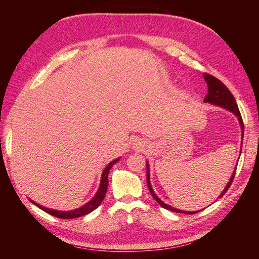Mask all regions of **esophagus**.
<instances>
[{"mask_svg": "<svg viewBox=\"0 0 259 259\" xmlns=\"http://www.w3.org/2000/svg\"><path fill=\"white\" fill-rule=\"evenodd\" d=\"M133 145H134L133 147H134L135 149H137V150H138V149H143L144 146H145L144 143H143V140H135V142L133 143Z\"/></svg>", "mask_w": 259, "mask_h": 259, "instance_id": "esophagus-1", "label": "esophagus"}]
</instances>
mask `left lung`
I'll return each mask as SVG.
<instances>
[{
  "label": "left lung",
  "instance_id": "obj_1",
  "mask_svg": "<svg viewBox=\"0 0 259 259\" xmlns=\"http://www.w3.org/2000/svg\"><path fill=\"white\" fill-rule=\"evenodd\" d=\"M203 77H204V81L206 82L207 84V95L205 96L204 98V103L206 104H210L213 106H217L219 108H223L225 109V110L231 112L233 115L237 116V119L239 121V124H240V127H241V135H242V143H243V135H244V125H243V121H242V117H241V114H240V111H239V108H238V105L236 103V99H234V97L232 96V94L230 93V91L226 88V86L219 81L218 79H216V77H214L213 75H209L207 73H204L203 74ZM240 150H242V148L240 149ZM240 155H241V151H240ZM147 185H148V188L149 190H150V193L152 194L153 199L159 203V204L166 208L168 210H173V211H176V213H185V214H195L198 213V211H201V210H183V209H178V208H175L173 206H170L168 204H166V203H164L158 195H156V193L153 191L152 189V186H151V183H150V167H149V162L147 161ZM238 165V163H237ZM237 165L236 167H234V170L233 173L229 179L228 184L226 185L225 189L223 190V192L219 194V198H222L223 195L227 192V190H228V188L230 187L232 180H233V177H234V174H236V168H237ZM214 203V202H213ZM211 203V204H213Z\"/></svg>",
  "mask_w": 259,
  "mask_h": 259
}]
</instances>
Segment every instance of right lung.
<instances>
[{
	"label": "right lung",
	"instance_id": "add662e5",
	"mask_svg": "<svg viewBox=\"0 0 259 259\" xmlns=\"http://www.w3.org/2000/svg\"><path fill=\"white\" fill-rule=\"evenodd\" d=\"M120 159H121V156H120V158H117V159L111 161L105 167V169L103 170V173H101L100 184H99V188H98L96 194L94 195V197L88 203H85L84 205H82L80 207H77V208L72 209V210H58V209H52V208H49V207H45V206L40 205V204H38V203H36V202H34L32 200H30V199L29 200L31 201V203H32V204L36 205L37 207H40L41 209L46 211V213H48V214L53 215L55 217L62 218V219H72V218L84 216L86 214H90L91 211H93L94 209H96L101 204V202H103V200L105 199V195H106V192H107V187H108V174H109V170H110V168Z\"/></svg>",
	"mask_w": 259,
	"mask_h": 259
}]
</instances>
